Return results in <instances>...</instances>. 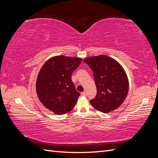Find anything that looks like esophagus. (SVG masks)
<instances>
[{
    "label": "esophagus",
    "mask_w": 158,
    "mask_h": 158,
    "mask_svg": "<svg viewBox=\"0 0 158 158\" xmlns=\"http://www.w3.org/2000/svg\"><path fill=\"white\" fill-rule=\"evenodd\" d=\"M81 95H82V96H85V95H86V94H85V92H83L81 93Z\"/></svg>",
    "instance_id": "34e87169"
}]
</instances>
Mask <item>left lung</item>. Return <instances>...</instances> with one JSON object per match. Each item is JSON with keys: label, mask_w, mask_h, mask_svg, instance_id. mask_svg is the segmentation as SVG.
I'll return each instance as SVG.
<instances>
[{"label": "left lung", "mask_w": 158, "mask_h": 158, "mask_svg": "<svg viewBox=\"0 0 158 158\" xmlns=\"http://www.w3.org/2000/svg\"><path fill=\"white\" fill-rule=\"evenodd\" d=\"M84 62L92 70L98 91L89 102L92 107L105 113L118 108L128 92V80L122 66L106 55L88 57Z\"/></svg>", "instance_id": "1"}]
</instances>
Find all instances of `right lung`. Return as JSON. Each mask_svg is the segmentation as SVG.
I'll list each match as a JSON object with an SVG mask.
<instances>
[{
    "mask_svg": "<svg viewBox=\"0 0 158 158\" xmlns=\"http://www.w3.org/2000/svg\"><path fill=\"white\" fill-rule=\"evenodd\" d=\"M82 60L76 57L56 56L42 66L36 81V92L47 109L63 114L74 107L80 94L76 91L71 76Z\"/></svg>",
    "mask_w": 158,
    "mask_h": 158,
    "instance_id": "add662e5",
    "label": "right lung"
}]
</instances>
